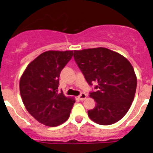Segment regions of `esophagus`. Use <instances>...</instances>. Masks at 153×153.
Segmentation results:
<instances>
[{
	"instance_id": "34e87169",
	"label": "esophagus",
	"mask_w": 153,
	"mask_h": 153,
	"mask_svg": "<svg viewBox=\"0 0 153 153\" xmlns=\"http://www.w3.org/2000/svg\"><path fill=\"white\" fill-rule=\"evenodd\" d=\"M86 97H87L86 94H84V93H82V94H81L78 96V98L80 99L81 100H85V99L86 98Z\"/></svg>"
}]
</instances>
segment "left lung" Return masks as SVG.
Returning a JSON list of instances; mask_svg holds the SVG:
<instances>
[{
	"instance_id": "left-lung-1",
	"label": "left lung",
	"mask_w": 153,
	"mask_h": 153,
	"mask_svg": "<svg viewBox=\"0 0 153 153\" xmlns=\"http://www.w3.org/2000/svg\"><path fill=\"white\" fill-rule=\"evenodd\" d=\"M74 57L88 84L98 83L90 93L96 104L88 111L91 120L110 125L123 118L129 110L136 94L137 78L126 57L106 48L74 51Z\"/></svg>"
}]
</instances>
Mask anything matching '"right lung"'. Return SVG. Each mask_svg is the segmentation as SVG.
I'll use <instances>...</instances> for the list:
<instances>
[{
  "label": "right lung",
  "mask_w": 153,
  "mask_h": 153,
  "mask_svg": "<svg viewBox=\"0 0 153 153\" xmlns=\"http://www.w3.org/2000/svg\"><path fill=\"white\" fill-rule=\"evenodd\" d=\"M73 51H48L29 63L19 81V91L29 114L47 126H57L70 115L75 99L58 93L62 69Z\"/></svg>",
  "instance_id": "add662e5"
}]
</instances>
